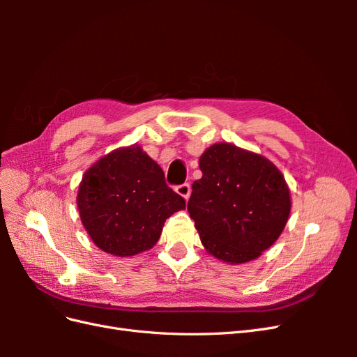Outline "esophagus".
Masks as SVG:
<instances>
[{
    "label": "esophagus",
    "instance_id": "1",
    "mask_svg": "<svg viewBox=\"0 0 357 357\" xmlns=\"http://www.w3.org/2000/svg\"><path fill=\"white\" fill-rule=\"evenodd\" d=\"M176 192L178 193L180 197H183L185 199H189V197H190V185H189V183H183V185H178L176 188Z\"/></svg>",
    "mask_w": 357,
    "mask_h": 357
}]
</instances>
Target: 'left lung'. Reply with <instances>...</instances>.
<instances>
[{"label": "left lung", "instance_id": "1", "mask_svg": "<svg viewBox=\"0 0 357 357\" xmlns=\"http://www.w3.org/2000/svg\"><path fill=\"white\" fill-rule=\"evenodd\" d=\"M202 177L188 202L207 253L226 264L250 262L287 223L291 201L284 176L265 156L215 143L199 158Z\"/></svg>", "mask_w": 357, "mask_h": 357}]
</instances>
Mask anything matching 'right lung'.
Returning <instances> with one entry per match:
<instances>
[{"label":"right lung","mask_w":357,"mask_h":357,"mask_svg":"<svg viewBox=\"0 0 357 357\" xmlns=\"http://www.w3.org/2000/svg\"><path fill=\"white\" fill-rule=\"evenodd\" d=\"M185 199L167 186L164 171L143 149L119 147L86 169L77 192L80 220L91 240L113 256L152 248Z\"/></svg>","instance_id":"obj_1"}]
</instances>
